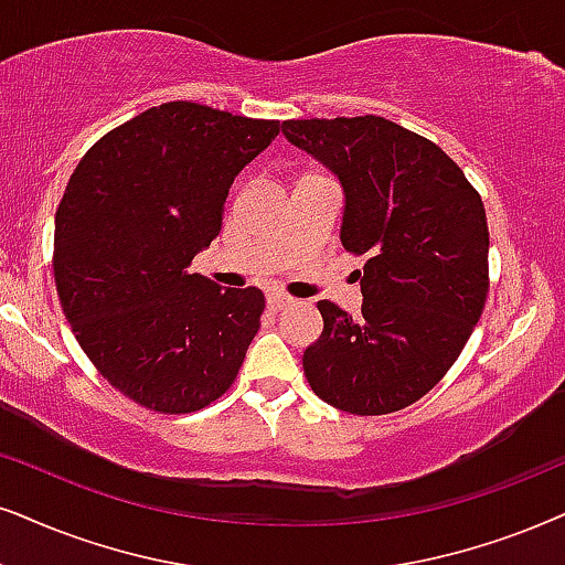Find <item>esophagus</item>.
<instances>
[{
    "instance_id": "esophagus-1",
    "label": "esophagus",
    "mask_w": 565,
    "mask_h": 565,
    "mask_svg": "<svg viewBox=\"0 0 565 565\" xmlns=\"http://www.w3.org/2000/svg\"><path fill=\"white\" fill-rule=\"evenodd\" d=\"M289 305H295V297H289V295H268V310L278 312V310H284V307H289Z\"/></svg>"
}]
</instances>
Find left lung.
I'll return each instance as SVG.
<instances>
[{
  "label": "left lung",
  "instance_id": "1",
  "mask_svg": "<svg viewBox=\"0 0 565 565\" xmlns=\"http://www.w3.org/2000/svg\"><path fill=\"white\" fill-rule=\"evenodd\" d=\"M291 146L344 188L341 245L365 255L362 316L320 299L323 333L305 349L307 383L349 414L423 398L472 335L488 299V218L480 192L423 135L391 119H287Z\"/></svg>",
  "mask_w": 565,
  "mask_h": 565
}]
</instances>
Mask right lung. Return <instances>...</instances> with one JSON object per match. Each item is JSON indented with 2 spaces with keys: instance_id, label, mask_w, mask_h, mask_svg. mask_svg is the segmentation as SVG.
<instances>
[{
  "instance_id": "obj_1",
  "label": "right lung",
  "mask_w": 565,
  "mask_h": 565,
  "mask_svg": "<svg viewBox=\"0 0 565 565\" xmlns=\"http://www.w3.org/2000/svg\"><path fill=\"white\" fill-rule=\"evenodd\" d=\"M276 135V119L169 102L106 132L70 177L56 295L98 373L146 409H203L245 362L263 291L221 289L188 266L218 237L234 177Z\"/></svg>"
}]
</instances>
